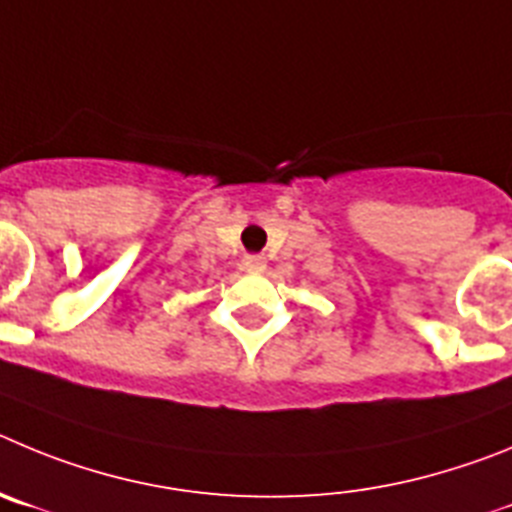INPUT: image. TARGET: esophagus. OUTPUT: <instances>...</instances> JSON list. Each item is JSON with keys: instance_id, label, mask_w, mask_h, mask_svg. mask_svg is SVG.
I'll return each mask as SVG.
<instances>
[{"instance_id": "esophagus-1", "label": "esophagus", "mask_w": 512, "mask_h": 512, "mask_svg": "<svg viewBox=\"0 0 512 512\" xmlns=\"http://www.w3.org/2000/svg\"><path fill=\"white\" fill-rule=\"evenodd\" d=\"M242 267H245L247 273H260V270H265V257H262V255H245V260H242Z\"/></svg>"}]
</instances>
